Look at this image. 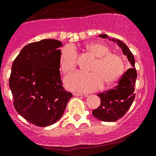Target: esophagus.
I'll return each mask as SVG.
<instances>
[{"instance_id":"34e87169","label":"esophagus","mask_w":156,"mask_h":156,"mask_svg":"<svg viewBox=\"0 0 156 156\" xmlns=\"http://www.w3.org/2000/svg\"><path fill=\"white\" fill-rule=\"evenodd\" d=\"M73 94V96H83V95L82 93H78V92H74Z\"/></svg>"}]
</instances>
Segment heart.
<instances>
[{
	"mask_svg": "<svg viewBox=\"0 0 156 156\" xmlns=\"http://www.w3.org/2000/svg\"><path fill=\"white\" fill-rule=\"evenodd\" d=\"M85 50L96 57L90 67L91 73L76 72L65 79L67 88L72 91L90 92L96 91L105 85L113 84L121 77L125 69L123 59L118 54L110 53L106 45L91 43L85 46ZM78 53L73 45L68 44L62 49L59 57L60 68L68 73L76 68Z\"/></svg>",
	"mask_w": 156,
	"mask_h": 156,
	"instance_id": "1",
	"label": "heart"
}]
</instances>
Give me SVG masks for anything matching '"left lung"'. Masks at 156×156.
I'll use <instances>...</instances> for the list:
<instances>
[{
	"instance_id": "1",
	"label": "left lung",
	"mask_w": 156,
	"mask_h": 156,
	"mask_svg": "<svg viewBox=\"0 0 156 156\" xmlns=\"http://www.w3.org/2000/svg\"><path fill=\"white\" fill-rule=\"evenodd\" d=\"M100 37L108 38L105 34L100 35ZM112 40L111 38H109ZM121 48L124 55H126L132 68H129L118 80V84L105 92L98 94L101 102L100 105L92 112L94 116L98 120L105 122L116 121L121 118L130 108L135 99V83L137 78V71L135 66V58L128 47L118 39L112 38Z\"/></svg>"
}]
</instances>
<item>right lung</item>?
<instances>
[{
    "label": "right lung",
    "mask_w": 156,
    "mask_h": 156,
    "mask_svg": "<svg viewBox=\"0 0 156 156\" xmlns=\"http://www.w3.org/2000/svg\"><path fill=\"white\" fill-rule=\"evenodd\" d=\"M61 41L43 39L23 48L12 65L9 88L20 115L40 127L56 123L73 95L62 86Z\"/></svg>",
    "instance_id": "1"
}]
</instances>
